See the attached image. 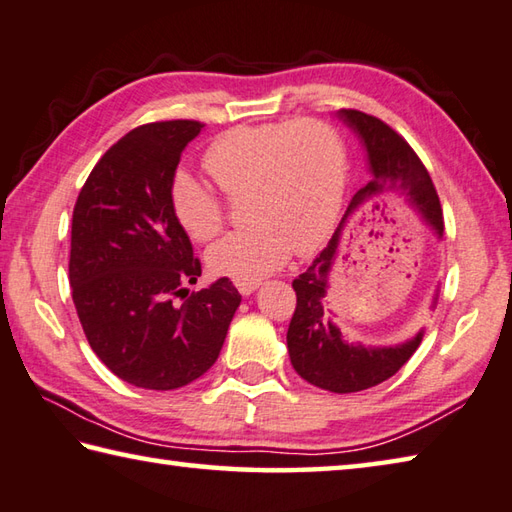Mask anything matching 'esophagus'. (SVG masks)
<instances>
[{
  "label": "esophagus",
  "mask_w": 512,
  "mask_h": 512,
  "mask_svg": "<svg viewBox=\"0 0 512 512\" xmlns=\"http://www.w3.org/2000/svg\"><path fill=\"white\" fill-rule=\"evenodd\" d=\"M235 286L239 288V293H241V295H250V293H253V291H255V288L259 286V282H255V280H253V282H244V280H237V282H235Z\"/></svg>",
  "instance_id": "34e87169"
}]
</instances>
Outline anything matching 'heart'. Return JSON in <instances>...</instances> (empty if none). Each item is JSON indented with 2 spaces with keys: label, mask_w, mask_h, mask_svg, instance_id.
Instances as JSON below:
<instances>
[{
  "label": "heart",
  "mask_w": 512,
  "mask_h": 512,
  "mask_svg": "<svg viewBox=\"0 0 512 512\" xmlns=\"http://www.w3.org/2000/svg\"><path fill=\"white\" fill-rule=\"evenodd\" d=\"M201 163L226 197L244 194L241 208L250 221L208 250L212 273L253 282L280 268L291 250L313 253L336 224L347 147L324 120L230 127L212 138ZM167 199L176 224L199 244L226 224L219 194L188 172L170 176Z\"/></svg>",
  "instance_id": "1"
}]
</instances>
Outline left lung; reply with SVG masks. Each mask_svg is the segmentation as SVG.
I'll list each match as a JSON object with an SVG mask.
<instances>
[{
	"mask_svg": "<svg viewBox=\"0 0 512 512\" xmlns=\"http://www.w3.org/2000/svg\"><path fill=\"white\" fill-rule=\"evenodd\" d=\"M340 116L365 141L371 179L365 188L353 194L347 215L342 217L327 248L313 259L300 277L293 280L297 304L286 331V345L295 371L304 380L320 389H329V392L351 394L392 378L412 358L423 336L418 333L414 340L405 342L401 347L371 349L349 345L342 340L340 329L327 320L322 300L324 291H327L331 266L336 262V255H340V241L345 237L347 217L360 206H371V212H374L385 208L392 199L403 197L441 232L443 210L423 161L418 159L412 145L396 129L358 109H342Z\"/></svg>",
	"mask_w": 512,
	"mask_h": 512,
	"instance_id": "left-lung-1",
	"label": "left lung"
}]
</instances>
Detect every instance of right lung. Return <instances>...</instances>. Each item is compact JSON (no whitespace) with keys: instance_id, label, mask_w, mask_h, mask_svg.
<instances>
[{"instance_id":"add662e5","label":"right lung","mask_w":512,"mask_h":512,"mask_svg":"<svg viewBox=\"0 0 512 512\" xmlns=\"http://www.w3.org/2000/svg\"><path fill=\"white\" fill-rule=\"evenodd\" d=\"M199 120L132 129L100 156L73 206L69 282L91 349L118 378L176 389L215 365L241 295L228 277L188 293L199 257L167 199Z\"/></svg>"}]
</instances>
